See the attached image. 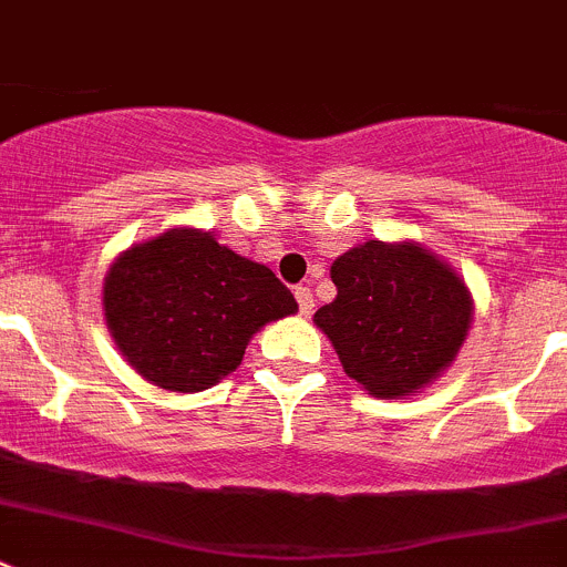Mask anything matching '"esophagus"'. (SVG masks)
Here are the masks:
<instances>
[{
	"label": "esophagus",
	"instance_id": "obj_1",
	"mask_svg": "<svg viewBox=\"0 0 567 567\" xmlns=\"http://www.w3.org/2000/svg\"><path fill=\"white\" fill-rule=\"evenodd\" d=\"M293 293H296V301H299L301 316H310L312 307H316V299H312V290L307 288V285H299V288H296Z\"/></svg>",
	"mask_w": 567,
	"mask_h": 567
}]
</instances>
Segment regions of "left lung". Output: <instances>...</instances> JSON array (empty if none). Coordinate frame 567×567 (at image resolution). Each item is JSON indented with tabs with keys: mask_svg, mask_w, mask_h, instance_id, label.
Segmentation results:
<instances>
[{
	"mask_svg": "<svg viewBox=\"0 0 567 567\" xmlns=\"http://www.w3.org/2000/svg\"><path fill=\"white\" fill-rule=\"evenodd\" d=\"M338 296L312 316L343 371L377 399L435 382L463 349L474 296L446 260L415 240H365L329 268Z\"/></svg>",
	"mask_w": 567,
	"mask_h": 567,
	"instance_id": "obj_1",
	"label": "left lung"
}]
</instances>
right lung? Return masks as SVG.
Listing matches in <instances>:
<instances>
[{
    "mask_svg": "<svg viewBox=\"0 0 567 567\" xmlns=\"http://www.w3.org/2000/svg\"><path fill=\"white\" fill-rule=\"evenodd\" d=\"M102 307L121 357L174 393L221 382L266 323L299 310L271 268L194 227L121 251L104 274Z\"/></svg>",
    "mask_w": 567,
    "mask_h": 567,
    "instance_id": "obj_1",
    "label": "right lung"
}]
</instances>
